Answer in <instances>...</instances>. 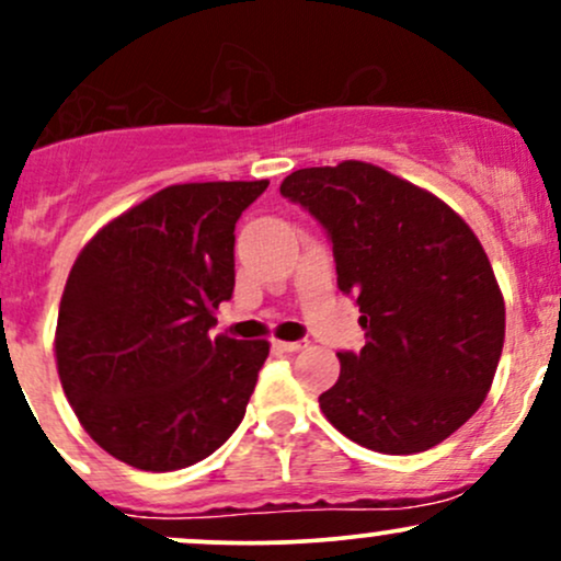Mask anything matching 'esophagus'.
Segmentation results:
<instances>
[{
    "label": "esophagus",
    "instance_id": "obj_1",
    "mask_svg": "<svg viewBox=\"0 0 561 561\" xmlns=\"http://www.w3.org/2000/svg\"><path fill=\"white\" fill-rule=\"evenodd\" d=\"M274 345L285 353H298V351H306L308 340H293V343H287V340H276Z\"/></svg>",
    "mask_w": 561,
    "mask_h": 561
}]
</instances>
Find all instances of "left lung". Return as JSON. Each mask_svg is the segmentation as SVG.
<instances>
[{
  "label": "left lung",
  "mask_w": 561,
  "mask_h": 561,
  "mask_svg": "<svg viewBox=\"0 0 561 561\" xmlns=\"http://www.w3.org/2000/svg\"><path fill=\"white\" fill-rule=\"evenodd\" d=\"M279 192L332 240L337 287L356 298L362 353H337L319 405L379 454L443 443L485 401L506 308L474 231L440 197L364 160L300 169Z\"/></svg>",
  "instance_id": "1"
}]
</instances>
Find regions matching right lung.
<instances>
[{
	"label": "right lung",
	"mask_w": 561,
	"mask_h": 561,
	"mask_svg": "<svg viewBox=\"0 0 561 561\" xmlns=\"http://www.w3.org/2000/svg\"><path fill=\"white\" fill-rule=\"evenodd\" d=\"M266 186H165L105 224L70 268L57 375L81 427L124 465L184 469L240 427L268 343L208 332L234 293V224Z\"/></svg>",
	"instance_id": "add662e5"
}]
</instances>
